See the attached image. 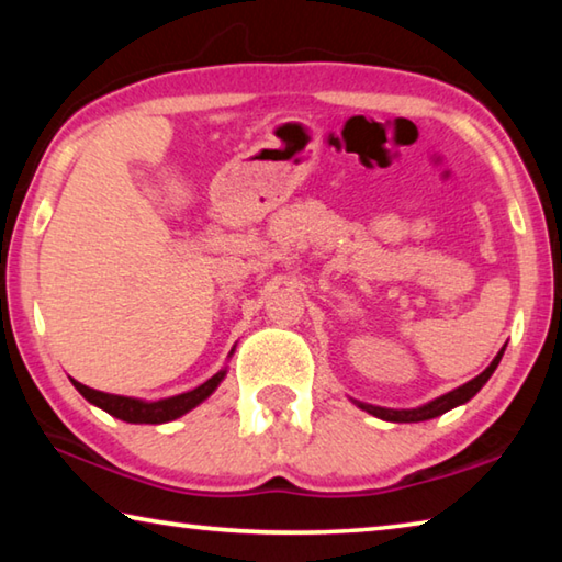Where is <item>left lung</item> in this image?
Here are the masks:
<instances>
[{"mask_svg":"<svg viewBox=\"0 0 562 562\" xmlns=\"http://www.w3.org/2000/svg\"><path fill=\"white\" fill-rule=\"evenodd\" d=\"M503 351H506V347H503V349L498 351V355L493 357L491 364H488L486 369H483V372H481L479 376H473L471 382H465L463 386L453 389V392H449V394L436 396V398H431V402H426V404H422V406H414V408H386V406H374V404L357 402V398H351V402H355V404L361 408V412H367V414H372V416H376V418H382V422H394V424L429 422V418H436V416H441V414H446V412H451V408H456V406L471 402V398L481 392L483 384L488 382L491 374L496 372V367H498V361H501V357H503Z\"/></svg>","mask_w":562,"mask_h":562,"instance_id":"left-lung-1","label":"left lung"}]
</instances>
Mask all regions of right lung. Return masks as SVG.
I'll return each mask as SVG.
<instances>
[{"mask_svg": "<svg viewBox=\"0 0 562 562\" xmlns=\"http://www.w3.org/2000/svg\"><path fill=\"white\" fill-rule=\"evenodd\" d=\"M233 351H235V347L231 349V357H233ZM225 374H227V367L221 369L217 374H213L201 386L190 389V392L156 398V402H146V398H136V396L99 392V389H91L87 384L76 382V379H71V384L79 389V394L87 398L89 404L103 408V412L121 418V422H126V424H166V422H173V418H180L183 414H188L190 408H195L198 404H203L205 398L211 396L217 386H221Z\"/></svg>", "mask_w": 562, "mask_h": 562, "instance_id": "add662e5", "label": "right lung"}]
</instances>
